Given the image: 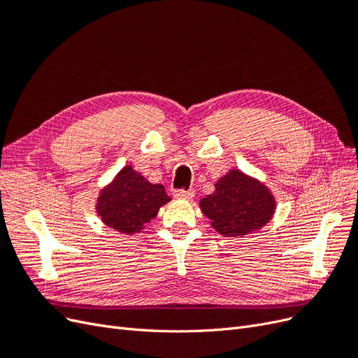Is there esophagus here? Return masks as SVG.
Segmentation results:
<instances>
[{
    "label": "esophagus",
    "instance_id": "34e87169",
    "mask_svg": "<svg viewBox=\"0 0 358 358\" xmlns=\"http://www.w3.org/2000/svg\"><path fill=\"white\" fill-rule=\"evenodd\" d=\"M175 199H183V200H191L194 197V191L192 189H176L173 192Z\"/></svg>",
    "mask_w": 358,
    "mask_h": 358
}]
</instances>
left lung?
I'll use <instances>...</instances> for the list:
<instances>
[{"label":"left lung","mask_w":358,"mask_h":358,"mask_svg":"<svg viewBox=\"0 0 358 358\" xmlns=\"http://www.w3.org/2000/svg\"><path fill=\"white\" fill-rule=\"evenodd\" d=\"M200 208L220 234L237 237L266 225L275 212V200L263 183L231 170L216 182L213 194L200 200Z\"/></svg>","instance_id":"1"}]
</instances>
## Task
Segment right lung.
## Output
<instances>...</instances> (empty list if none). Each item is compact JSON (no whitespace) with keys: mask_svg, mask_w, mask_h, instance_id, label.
I'll use <instances>...</instances> for the list:
<instances>
[{"mask_svg":"<svg viewBox=\"0 0 358 358\" xmlns=\"http://www.w3.org/2000/svg\"><path fill=\"white\" fill-rule=\"evenodd\" d=\"M167 201L170 197L164 187L159 183L152 185L131 166H127L101 191L96 212L106 225L124 234H133L145 229Z\"/></svg>","mask_w":358,"mask_h":358,"instance_id":"right-lung-1","label":"right lung"}]
</instances>
